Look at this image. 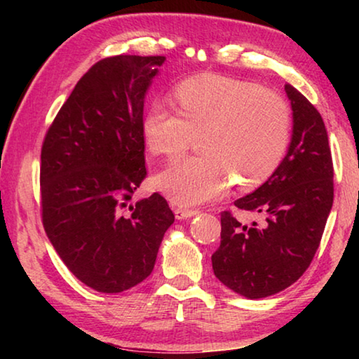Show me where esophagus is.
Returning <instances> with one entry per match:
<instances>
[{
  "mask_svg": "<svg viewBox=\"0 0 359 359\" xmlns=\"http://www.w3.org/2000/svg\"><path fill=\"white\" fill-rule=\"evenodd\" d=\"M174 214L177 220H187V218H191L194 215L199 214V210L196 209H184V208H175Z\"/></svg>",
  "mask_w": 359,
  "mask_h": 359,
  "instance_id": "1",
  "label": "esophagus"
}]
</instances>
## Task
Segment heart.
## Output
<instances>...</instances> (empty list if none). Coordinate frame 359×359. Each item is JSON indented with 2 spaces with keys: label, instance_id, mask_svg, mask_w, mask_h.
Segmentation results:
<instances>
[{
  "label": "heart",
  "instance_id": "obj_1",
  "mask_svg": "<svg viewBox=\"0 0 359 359\" xmlns=\"http://www.w3.org/2000/svg\"><path fill=\"white\" fill-rule=\"evenodd\" d=\"M177 111L154 102L142 133L151 154L175 156L196 135L204 154L172 161L155 177L160 190L180 205L215 199L234 182L242 187L269 179L290 142V107L280 95L241 79L204 74L174 90Z\"/></svg>",
  "mask_w": 359,
  "mask_h": 359
}]
</instances>
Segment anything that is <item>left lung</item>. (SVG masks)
Listing matches in <instances>:
<instances>
[{
	"label": "left lung",
	"mask_w": 359,
	"mask_h": 359,
	"mask_svg": "<svg viewBox=\"0 0 359 359\" xmlns=\"http://www.w3.org/2000/svg\"><path fill=\"white\" fill-rule=\"evenodd\" d=\"M285 92L293 111L287 155L263 185L234 201L264 220L242 224L222 212V242L212 255L218 280L248 299L276 294L306 272L332 208L334 169L325 121L293 85H285Z\"/></svg>",
	"instance_id": "obj_1"
}]
</instances>
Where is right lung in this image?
<instances>
[{"label": "right lung", "instance_id": "right-lung-1", "mask_svg": "<svg viewBox=\"0 0 359 359\" xmlns=\"http://www.w3.org/2000/svg\"><path fill=\"white\" fill-rule=\"evenodd\" d=\"M165 60L117 55L95 63L42 144L46 234L72 274L100 293H120L147 278L174 223L161 194L130 204L147 175L144 98Z\"/></svg>", "mask_w": 359, "mask_h": 359}]
</instances>
